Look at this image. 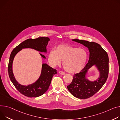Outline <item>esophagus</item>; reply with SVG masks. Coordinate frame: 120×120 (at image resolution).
<instances>
[{"mask_svg": "<svg viewBox=\"0 0 120 120\" xmlns=\"http://www.w3.org/2000/svg\"><path fill=\"white\" fill-rule=\"evenodd\" d=\"M59 73L61 75H65V73L63 71H59Z\"/></svg>", "mask_w": 120, "mask_h": 120, "instance_id": "34e87169", "label": "esophagus"}]
</instances>
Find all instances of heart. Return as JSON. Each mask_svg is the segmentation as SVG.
<instances>
[{
	"label": "heart",
	"mask_w": 120,
	"mask_h": 120,
	"mask_svg": "<svg viewBox=\"0 0 120 120\" xmlns=\"http://www.w3.org/2000/svg\"><path fill=\"white\" fill-rule=\"evenodd\" d=\"M88 56V53L84 49L60 44L56 47L55 50H52L49 52L48 60L53 67L60 65L63 60L64 69L69 73H76L83 69Z\"/></svg>",
	"instance_id": "b5f03b06"
}]
</instances>
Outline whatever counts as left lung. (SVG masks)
Wrapping results in <instances>:
<instances>
[{
    "label": "left lung",
    "instance_id": "left-lung-1",
    "mask_svg": "<svg viewBox=\"0 0 120 120\" xmlns=\"http://www.w3.org/2000/svg\"><path fill=\"white\" fill-rule=\"evenodd\" d=\"M82 44L89 51L88 62L80 72L73 76V80L67 86L70 93L79 99L88 98L97 93L106 82L109 74V57L107 52L98 43L79 39H72ZM95 65L100 72L97 80L91 82L86 77L87 70Z\"/></svg>",
    "mask_w": 120,
    "mask_h": 120
}]
</instances>
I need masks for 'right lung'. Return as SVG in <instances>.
I'll return each instance as SVG.
<instances>
[{
  "label": "right lung",
  "instance_id": "right-lung-1",
  "mask_svg": "<svg viewBox=\"0 0 120 120\" xmlns=\"http://www.w3.org/2000/svg\"><path fill=\"white\" fill-rule=\"evenodd\" d=\"M49 41L50 38L45 37L35 39H27L16 47L11 52L8 68L9 77L16 88L26 97L36 98L43 94L49 89L52 77L57 73V71L47 64H43L41 74L38 80L27 86L22 85L16 80L13 73L12 63L14 58L19 51L25 48L33 49L40 52H47V46ZM40 55L43 58H46L44 55L41 53Z\"/></svg>",
  "mask_w": 120,
  "mask_h": 120
}]
</instances>
